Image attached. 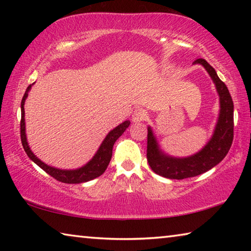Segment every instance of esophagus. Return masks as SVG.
<instances>
[{
	"label": "esophagus",
	"instance_id": "esophagus-1",
	"mask_svg": "<svg viewBox=\"0 0 251 251\" xmlns=\"http://www.w3.org/2000/svg\"><path fill=\"white\" fill-rule=\"evenodd\" d=\"M146 118H147V112L143 108L136 109L133 114V116H131V120H133L134 123H142L144 121H146Z\"/></svg>",
	"mask_w": 251,
	"mask_h": 251
}]
</instances>
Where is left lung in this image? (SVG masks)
Instances as JSON below:
<instances>
[{"mask_svg": "<svg viewBox=\"0 0 251 251\" xmlns=\"http://www.w3.org/2000/svg\"><path fill=\"white\" fill-rule=\"evenodd\" d=\"M194 64L205 67L214 82L219 96V115L211 138L196 154L187 157L166 154L160 148L151 127L148 126L147 161L152 172L169 179H185L209 171L226 157L233 139V101L226 84L205 59L198 58Z\"/></svg>", "mask_w": 251, "mask_h": 251, "instance_id": "left-lung-1", "label": "left lung"}]
</instances>
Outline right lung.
I'll return each mask as SVG.
<instances>
[{"label": "right lung", "mask_w": 251, "mask_h": 251, "mask_svg": "<svg viewBox=\"0 0 251 251\" xmlns=\"http://www.w3.org/2000/svg\"><path fill=\"white\" fill-rule=\"evenodd\" d=\"M32 85H29L26 88L22 101H21V141H22L23 148L27 156L29 157V159L33 160L37 166L41 167L44 172L48 173L49 175L55 178V179L65 182V184H80V182H86L94 179V178L100 177L101 174H104V172L106 171V168H107L110 161V158H112L114 144H115L117 139L120 138V136L123 135L127 127L129 126L130 122H123L122 124L110 130L109 133L106 135L104 141L101 142L100 148L95 152V155L93 156V158L88 161V163L85 164L84 166L76 169H61L50 166V165L45 164L44 161H42L39 157H36L35 154L31 151V148H29V145L27 143L26 133H25L24 104L25 100H26L28 96V92L31 91Z\"/></svg>", "instance_id": "right-lung-1"}]
</instances>
